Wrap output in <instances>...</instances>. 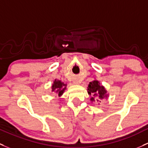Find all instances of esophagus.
I'll return each mask as SVG.
<instances>
[{
	"mask_svg": "<svg viewBox=\"0 0 148 148\" xmlns=\"http://www.w3.org/2000/svg\"><path fill=\"white\" fill-rule=\"evenodd\" d=\"M74 84H77V82H74Z\"/></svg>",
	"mask_w": 148,
	"mask_h": 148,
	"instance_id": "34e87169",
	"label": "esophagus"
}]
</instances>
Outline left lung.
Segmentation results:
<instances>
[{
    "instance_id": "1",
    "label": "left lung",
    "mask_w": 148,
    "mask_h": 148,
    "mask_svg": "<svg viewBox=\"0 0 148 148\" xmlns=\"http://www.w3.org/2000/svg\"><path fill=\"white\" fill-rule=\"evenodd\" d=\"M87 91H88V94L92 95L90 99L91 101H95V100L99 101V99H103L104 98L108 97L106 88L97 80H94L93 82H90L87 88Z\"/></svg>"
}]
</instances>
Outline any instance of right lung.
Instances as JSON below:
<instances>
[{"label": "right lung", "mask_w": 148, "mask_h": 148, "mask_svg": "<svg viewBox=\"0 0 148 148\" xmlns=\"http://www.w3.org/2000/svg\"><path fill=\"white\" fill-rule=\"evenodd\" d=\"M66 87V84L61 82L60 80H55L54 81V83L52 86V91L57 93L59 96H61L63 94L64 91H65Z\"/></svg>", "instance_id": "add662e5"}]
</instances>
